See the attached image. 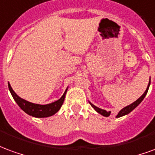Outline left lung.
I'll list each match as a JSON object with an SVG mask.
<instances>
[{"label":"left lung","instance_id":"1","mask_svg":"<svg viewBox=\"0 0 155 155\" xmlns=\"http://www.w3.org/2000/svg\"><path fill=\"white\" fill-rule=\"evenodd\" d=\"M150 82H149V84H148V87L147 88H146V90H145V91L144 92V94L141 96L139 98V99H137L136 101H135V102H133L132 104H130V105H129V106H127V107H124L123 109H121V110H120L119 113L117 114V116H116V117H120V116H125V115H127V114H129L130 111H132V110L135 109V107H137V106H139V104L140 103L141 101H143V99L144 98V97L146 96V94H147L148 92V90H149V87H150ZM89 103H90V105H91V107H93L95 109V110L97 111V112H98L99 114H101V115H102V116H109L110 115V111H107V110H102V109H101V108H98V107H97L96 106H94L93 104H91L90 101H89Z\"/></svg>","mask_w":155,"mask_h":155}]
</instances>
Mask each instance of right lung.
Instances as JSON below:
<instances>
[{"label": "right lung", "instance_id": "add662e5", "mask_svg": "<svg viewBox=\"0 0 155 155\" xmlns=\"http://www.w3.org/2000/svg\"><path fill=\"white\" fill-rule=\"evenodd\" d=\"M8 87H9V90L11 91L14 100L18 104V106L28 115L34 116V117H38V118L48 117V116H53L56 112H58L64 103L65 95H66L67 90H68V88H67L64 95L62 96V97L58 99V101L52 102L50 104H47V105H39V104L32 103V102L27 101L22 98H20L13 91V89H12L9 82H8Z\"/></svg>", "mask_w": 155, "mask_h": 155}]
</instances>
